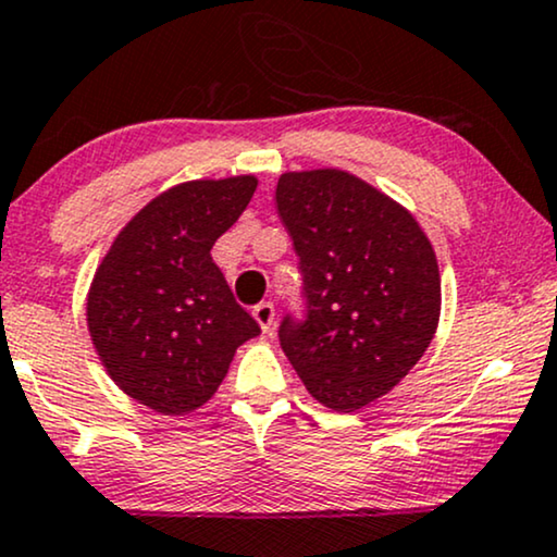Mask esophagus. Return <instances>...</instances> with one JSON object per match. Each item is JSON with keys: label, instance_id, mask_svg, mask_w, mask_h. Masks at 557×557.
<instances>
[{"label": "esophagus", "instance_id": "obj_1", "mask_svg": "<svg viewBox=\"0 0 557 557\" xmlns=\"http://www.w3.org/2000/svg\"><path fill=\"white\" fill-rule=\"evenodd\" d=\"M252 318L258 320L260 331L268 333L273 327V318H276V310H273L271 301H260V305L252 307Z\"/></svg>", "mask_w": 557, "mask_h": 557}]
</instances>
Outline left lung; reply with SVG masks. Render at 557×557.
<instances>
[{
    "label": "left lung",
    "instance_id": "1",
    "mask_svg": "<svg viewBox=\"0 0 557 557\" xmlns=\"http://www.w3.org/2000/svg\"><path fill=\"white\" fill-rule=\"evenodd\" d=\"M276 206L305 299L301 318L281 320V348L314 400L351 413L387 395L434 338V247L410 211L343 170L284 173Z\"/></svg>",
    "mask_w": 557,
    "mask_h": 557
}]
</instances>
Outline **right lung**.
<instances>
[{"label": "right lung", "mask_w": 557, "mask_h": 557, "mask_svg": "<svg viewBox=\"0 0 557 557\" xmlns=\"http://www.w3.org/2000/svg\"><path fill=\"white\" fill-rule=\"evenodd\" d=\"M252 175L164 190L95 271L87 325L111 380L157 413L201 408L260 325L235 301L211 247L256 194Z\"/></svg>", "instance_id": "obj_1"}]
</instances>
